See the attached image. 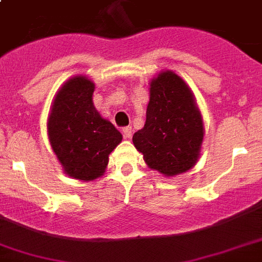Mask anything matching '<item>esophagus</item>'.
I'll return each mask as SVG.
<instances>
[{
	"label": "esophagus",
	"mask_w": 262,
	"mask_h": 262,
	"mask_svg": "<svg viewBox=\"0 0 262 262\" xmlns=\"http://www.w3.org/2000/svg\"><path fill=\"white\" fill-rule=\"evenodd\" d=\"M122 133H123V137H125V139H130V137H132V127L130 126L123 127Z\"/></svg>",
	"instance_id": "34e87169"
}]
</instances>
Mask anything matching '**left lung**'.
<instances>
[{
  "label": "left lung",
  "instance_id": "1",
  "mask_svg": "<svg viewBox=\"0 0 262 262\" xmlns=\"http://www.w3.org/2000/svg\"><path fill=\"white\" fill-rule=\"evenodd\" d=\"M203 121L188 85L170 70L149 83V101L143 129L133 144L152 170L173 177L189 170L201 155Z\"/></svg>",
  "mask_w": 262,
  "mask_h": 262
}]
</instances>
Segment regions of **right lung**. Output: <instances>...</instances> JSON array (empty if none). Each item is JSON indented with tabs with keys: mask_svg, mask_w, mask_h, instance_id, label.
<instances>
[{
	"mask_svg": "<svg viewBox=\"0 0 262 262\" xmlns=\"http://www.w3.org/2000/svg\"><path fill=\"white\" fill-rule=\"evenodd\" d=\"M95 83L77 75L60 88L48 118L49 143L66 174L92 181L104 174L122 135L93 105Z\"/></svg>",
	"mask_w": 262,
	"mask_h": 262,
	"instance_id": "1",
	"label": "right lung"
}]
</instances>
